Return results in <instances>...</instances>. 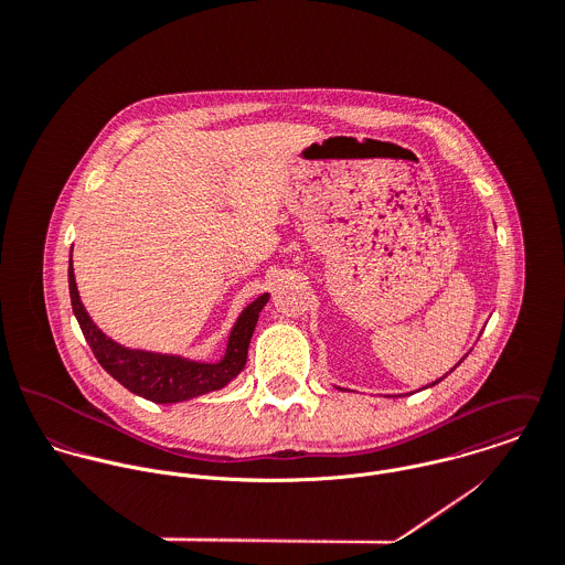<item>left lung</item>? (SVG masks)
I'll return each instance as SVG.
<instances>
[{
	"instance_id": "obj_1",
	"label": "left lung",
	"mask_w": 565,
	"mask_h": 565,
	"mask_svg": "<svg viewBox=\"0 0 565 565\" xmlns=\"http://www.w3.org/2000/svg\"><path fill=\"white\" fill-rule=\"evenodd\" d=\"M461 361H463V359H461ZM461 361H459V363H461ZM459 363H457V365H459ZM457 365H455V367H457ZM455 367H452V370H455ZM452 370H450V372H452ZM450 372H448V374H450ZM441 379H444V376H441ZM441 379H439V381H441ZM439 381H435V383H430V385H426V387H433V385H437ZM426 387H424V390H426Z\"/></svg>"
}]
</instances>
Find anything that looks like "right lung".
<instances>
[{
    "mask_svg": "<svg viewBox=\"0 0 565 565\" xmlns=\"http://www.w3.org/2000/svg\"><path fill=\"white\" fill-rule=\"evenodd\" d=\"M70 296L74 316L81 323L82 334L90 345L97 363L128 392L152 401L157 404L182 403L198 398L209 392H217L226 387L245 367L247 348L258 322V313L269 300V294L258 296L252 305H247L231 330L226 352L217 363L191 361L178 354H161L148 350L126 348L110 337H106L97 323H93L82 305L74 263L70 254Z\"/></svg>",
    "mask_w": 565,
    "mask_h": 565,
    "instance_id": "obj_1",
    "label": "right lung"
}]
</instances>
